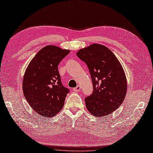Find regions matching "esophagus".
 <instances>
[{"label": "esophagus", "mask_w": 153, "mask_h": 153, "mask_svg": "<svg viewBox=\"0 0 153 153\" xmlns=\"http://www.w3.org/2000/svg\"><path fill=\"white\" fill-rule=\"evenodd\" d=\"M80 89H81V88H80V86L79 85H78L76 88H75L73 89V91H75V92H79L80 91Z\"/></svg>", "instance_id": "1"}]
</instances>
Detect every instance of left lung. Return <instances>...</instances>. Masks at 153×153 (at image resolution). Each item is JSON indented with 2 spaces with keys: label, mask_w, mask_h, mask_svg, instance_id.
<instances>
[{
  "label": "left lung",
  "mask_w": 153,
  "mask_h": 153,
  "mask_svg": "<svg viewBox=\"0 0 153 153\" xmlns=\"http://www.w3.org/2000/svg\"><path fill=\"white\" fill-rule=\"evenodd\" d=\"M77 56L85 62L91 76L93 92L85 98L87 109L93 116H107L118 109L126 95V74L117 56L102 44L80 49Z\"/></svg>",
  "instance_id": "8db88e82"
}]
</instances>
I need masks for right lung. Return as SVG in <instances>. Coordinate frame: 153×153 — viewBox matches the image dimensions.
Listing matches in <instances>:
<instances>
[{
    "label": "right lung",
    "instance_id": "right-lung-1",
    "mask_svg": "<svg viewBox=\"0 0 153 153\" xmlns=\"http://www.w3.org/2000/svg\"><path fill=\"white\" fill-rule=\"evenodd\" d=\"M69 52L52 45L45 46L33 58L24 73V95L41 116L54 117L64 105L69 91L62 84L58 65Z\"/></svg>",
    "mask_w": 153,
    "mask_h": 153
}]
</instances>
